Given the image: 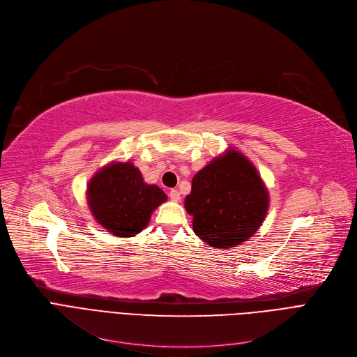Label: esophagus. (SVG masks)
<instances>
[{"label": "esophagus", "mask_w": 357, "mask_h": 357, "mask_svg": "<svg viewBox=\"0 0 357 357\" xmlns=\"http://www.w3.org/2000/svg\"><path fill=\"white\" fill-rule=\"evenodd\" d=\"M169 196H170V199H172L173 202H178V200H180V192L176 190V188H173V190H170Z\"/></svg>", "instance_id": "obj_1"}]
</instances>
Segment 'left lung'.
Instances as JSON below:
<instances>
[{
	"mask_svg": "<svg viewBox=\"0 0 357 357\" xmlns=\"http://www.w3.org/2000/svg\"><path fill=\"white\" fill-rule=\"evenodd\" d=\"M195 234L227 249L252 236L268 212V192L255 167L232 150L207 164L192 180L184 200Z\"/></svg>",
	"mask_w": 357,
	"mask_h": 357,
	"instance_id": "8db88e82",
	"label": "left lung"
}]
</instances>
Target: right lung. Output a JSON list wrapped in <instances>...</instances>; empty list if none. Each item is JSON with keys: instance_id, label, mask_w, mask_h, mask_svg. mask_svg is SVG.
I'll return each instance as SVG.
<instances>
[{"instance_id": "add662e5", "label": "right lung", "mask_w": 357, "mask_h": 357, "mask_svg": "<svg viewBox=\"0 0 357 357\" xmlns=\"http://www.w3.org/2000/svg\"><path fill=\"white\" fill-rule=\"evenodd\" d=\"M89 207L105 229L130 238L149 225L154 208L167 200L154 184H145L131 162H115L99 170L88 185Z\"/></svg>"}]
</instances>
